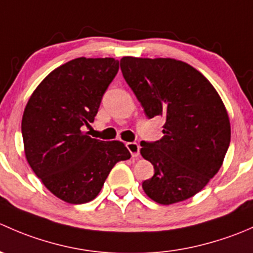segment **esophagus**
<instances>
[{
    "mask_svg": "<svg viewBox=\"0 0 253 253\" xmlns=\"http://www.w3.org/2000/svg\"><path fill=\"white\" fill-rule=\"evenodd\" d=\"M127 149L129 150V153H131V155L133 158H138L139 157V149H141V147H139V144L137 142H128L126 144Z\"/></svg>",
    "mask_w": 253,
    "mask_h": 253,
    "instance_id": "1",
    "label": "esophagus"
}]
</instances>
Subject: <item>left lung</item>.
<instances>
[{
	"mask_svg": "<svg viewBox=\"0 0 253 253\" xmlns=\"http://www.w3.org/2000/svg\"><path fill=\"white\" fill-rule=\"evenodd\" d=\"M121 71L148 119L164 116V137L141 142L154 167L142 183L149 198L172 205L200 192L220 169L230 122L220 96L202 73L172 58L122 57Z\"/></svg>",
	"mask_w": 253,
	"mask_h": 253,
	"instance_id": "obj_1",
	"label": "left lung"
}]
</instances>
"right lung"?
I'll use <instances>...</instances> for the list:
<instances>
[{"label":"right lung","mask_w":253,"mask_h":253,"mask_svg":"<svg viewBox=\"0 0 253 253\" xmlns=\"http://www.w3.org/2000/svg\"><path fill=\"white\" fill-rule=\"evenodd\" d=\"M117 72L115 58H76L52 71L25 106L22 136L28 163L45 187L67 203L94 200L114 165L131 158L124 143L83 132Z\"/></svg>","instance_id":"add662e5"}]
</instances>
